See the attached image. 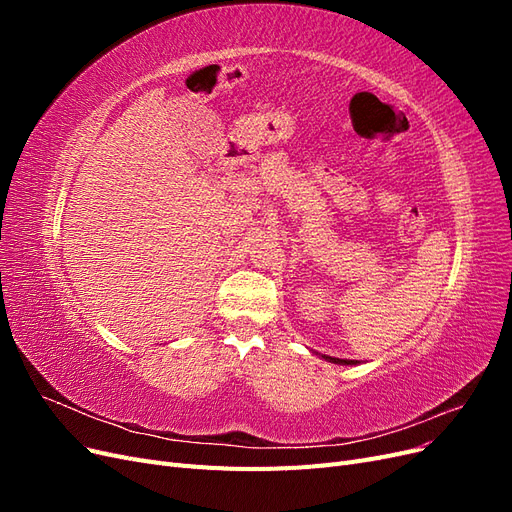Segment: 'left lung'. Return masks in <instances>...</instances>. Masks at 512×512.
<instances>
[{
  "instance_id": "8db88e82",
  "label": "left lung",
  "mask_w": 512,
  "mask_h": 512,
  "mask_svg": "<svg viewBox=\"0 0 512 512\" xmlns=\"http://www.w3.org/2000/svg\"><path fill=\"white\" fill-rule=\"evenodd\" d=\"M318 356H322L324 361L335 363V365H356V361H350V359H335V356H329V354H318Z\"/></svg>"
}]
</instances>
